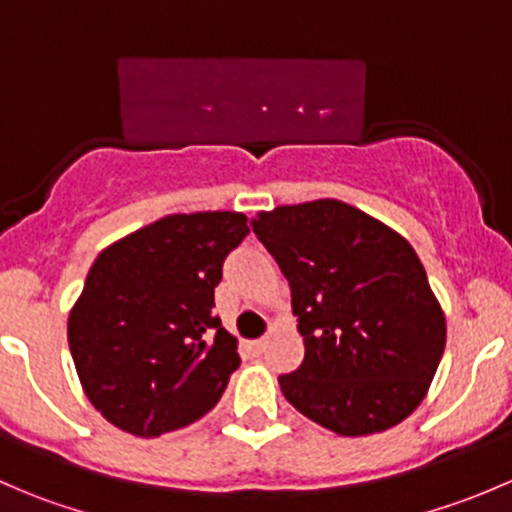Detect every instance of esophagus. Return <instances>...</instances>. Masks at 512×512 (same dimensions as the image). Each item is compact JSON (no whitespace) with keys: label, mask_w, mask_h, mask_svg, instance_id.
Returning <instances> with one entry per match:
<instances>
[{"label":"esophagus","mask_w":512,"mask_h":512,"mask_svg":"<svg viewBox=\"0 0 512 512\" xmlns=\"http://www.w3.org/2000/svg\"><path fill=\"white\" fill-rule=\"evenodd\" d=\"M265 339H252V342H247V352L250 354H262V349H265Z\"/></svg>","instance_id":"34e87169"}]
</instances>
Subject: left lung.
<instances>
[{"label": "left lung", "instance_id": "8db88e82", "mask_svg": "<svg viewBox=\"0 0 512 512\" xmlns=\"http://www.w3.org/2000/svg\"><path fill=\"white\" fill-rule=\"evenodd\" d=\"M252 230L287 277L304 361L282 396L337 436L396 426L428 394L446 314L404 235L342 200L262 210Z\"/></svg>", "mask_w": 512, "mask_h": 512}]
</instances>
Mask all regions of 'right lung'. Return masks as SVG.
Returning a JSON list of instances; mask_svg holds the SVG:
<instances>
[{
	"label": "right lung",
	"instance_id": "add662e5",
	"mask_svg": "<svg viewBox=\"0 0 512 512\" xmlns=\"http://www.w3.org/2000/svg\"><path fill=\"white\" fill-rule=\"evenodd\" d=\"M247 232L232 210L175 213L96 257L69 312V349L108 423L156 438L218 404L240 354L213 314L215 287Z\"/></svg>",
	"mask_w": 512,
	"mask_h": 512
}]
</instances>
